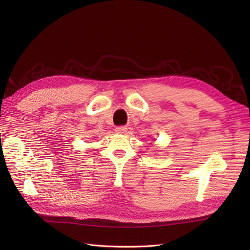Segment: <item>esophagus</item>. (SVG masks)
<instances>
[{"mask_svg": "<svg viewBox=\"0 0 250 250\" xmlns=\"http://www.w3.org/2000/svg\"><path fill=\"white\" fill-rule=\"evenodd\" d=\"M126 131H127V128H126L125 126H119V127H116V132H117V133L122 134V133H125Z\"/></svg>", "mask_w": 250, "mask_h": 250, "instance_id": "esophagus-1", "label": "esophagus"}]
</instances>
